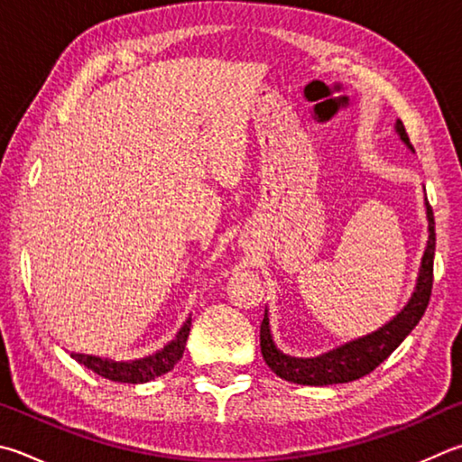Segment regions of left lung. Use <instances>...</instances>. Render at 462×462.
<instances>
[{
  "instance_id": "8db88e82",
  "label": "left lung",
  "mask_w": 462,
  "mask_h": 462,
  "mask_svg": "<svg viewBox=\"0 0 462 462\" xmlns=\"http://www.w3.org/2000/svg\"><path fill=\"white\" fill-rule=\"evenodd\" d=\"M398 137L402 139L410 151L414 147L410 145V139L406 135V129L402 121L398 119L396 125ZM426 206V220H429V242H426V250L422 254L420 271H418L416 287L412 297L408 299L404 309L385 323L380 329L359 337L356 341H349L346 346L323 354L319 357H291L276 347L271 331V321H268V309H264V319L260 325V351L266 365L271 370L287 380L291 383L300 385H333V383H347L359 380V377L367 375L380 365L383 359H388L393 349H396L402 341L408 337V333L414 329L420 321L426 307H429L430 292H432V263H434V248H436V234H434V216L429 199L424 198Z\"/></svg>"
}]
</instances>
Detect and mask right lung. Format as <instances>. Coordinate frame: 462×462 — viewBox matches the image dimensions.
Here are the masks:
<instances>
[{
  "instance_id": "right-lung-1",
  "label": "right lung",
  "mask_w": 462,
  "mask_h": 462,
  "mask_svg": "<svg viewBox=\"0 0 462 462\" xmlns=\"http://www.w3.org/2000/svg\"><path fill=\"white\" fill-rule=\"evenodd\" d=\"M189 327H191V317L186 319V323L180 327L178 335H175L167 346L155 351L153 356L131 359V362H115V359L87 356V354H70V357L77 359V362L80 365H85L87 370L103 375L111 382L145 383L173 370V365L180 362V357L183 356V349H186Z\"/></svg>"
}]
</instances>
